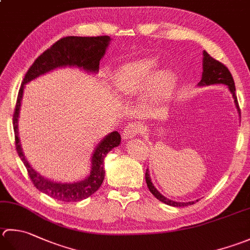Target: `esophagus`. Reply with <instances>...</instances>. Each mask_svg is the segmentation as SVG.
<instances>
[{
	"instance_id": "obj_1",
	"label": "esophagus",
	"mask_w": 250,
	"mask_h": 250,
	"mask_svg": "<svg viewBox=\"0 0 250 250\" xmlns=\"http://www.w3.org/2000/svg\"><path fill=\"white\" fill-rule=\"evenodd\" d=\"M141 130H142V125L139 124V122H132V124L128 125L125 128L124 139L130 140L132 138H134V136L139 135Z\"/></svg>"
}]
</instances>
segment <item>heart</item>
I'll use <instances>...</instances> for the list:
<instances>
[{"label":"heart","mask_w":250,"mask_h":250,"mask_svg":"<svg viewBox=\"0 0 250 250\" xmlns=\"http://www.w3.org/2000/svg\"><path fill=\"white\" fill-rule=\"evenodd\" d=\"M158 66L156 57H143L124 63L114 75L115 89L120 94L134 95L150 83V102L156 105L163 104L173 94L178 78L171 70L157 72Z\"/></svg>","instance_id":"1"}]
</instances>
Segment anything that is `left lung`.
<instances>
[{
  "instance_id": "left-lung-1",
  "label": "left lung",
  "mask_w": 250,
  "mask_h": 250,
  "mask_svg": "<svg viewBox=\"0 0 250 250\" xmlns=\"http://www.w3.org/2000/svg\"><path fill=\"white\" fill-rule=\"evenodd\" d=\"M213 84H226L228 86V89L229 90V92H231V94L233 96V100H234V103H235L236 108L239 111L238 103L235 95V84H234V80L231 72L229 71L228 68L224 66L223 63L216 61L214 58L210 56L206 51H204L203 52V75H202V80H200L198 83V86H208V85H213ZM239 114H241V112H239ZM145 180H146V184H147L149 192L153 194L158 200H160V202H163L166 205H169V206H172V207H185V206H188V205L195 204L194 202H187V203L174 202V200H171L167 197H165L164 195L154 187L153 182H151L148 169H146ZM196 202H198V200H196Z\"/></svg>"
}]
</instances>
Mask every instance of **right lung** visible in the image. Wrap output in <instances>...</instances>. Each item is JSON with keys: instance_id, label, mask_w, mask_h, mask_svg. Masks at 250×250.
I'll list each match as a JSON object with an SVG mask.
<instances>
[{"instance_id": "obj_1", "label": "right lung", "mask_w": 250, "mask_h": 250, "mask_svg": "<svg viewBox=\"0 0 250 250\" xmlns=\"http://www.w3.org/2000/svg\"><path fill=\"white\" fill-rule=\"evenodd\" d=\"M110 41L111 39L108 36L66 37L61 39L34 61L24 76L19 89L13 117L15 143H16L18 156L26 167L34 187L42 193L61 202H80L82 199L90 197L100 188L105 177L104 159L108 151L120 145L121 136L118 132L114 131L100 141L93 150L91 170L85 179L77 182H62V181H54L43 177L32 168V166L24 157L21 139H19L18 119L24 85L37 79L38 77L45 75L57 68H78L87 73L96 75L100 69V61L104 57Z\"/></svg>"}]
</instances>
